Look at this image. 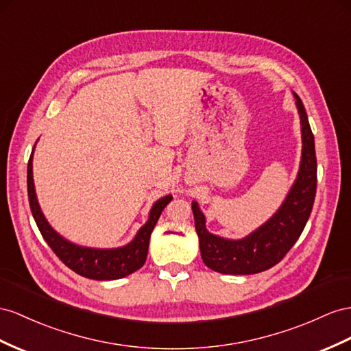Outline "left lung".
I'll list each match as a JSON object with an SVG mask.
<instances>
[{
  "mask_svg": "<svg viewBox=\"0 0 351 351\" xmlns=\"http://www.w3.org/2000/svg\"><path fill=\"white\" fill-rule=\"evenodd\" d=\"M301 119V165L289 194L264 226L241 240L218 237L206 230L199 204L193 202L195 231L203 263L222 274H255L278 264L300 239L313 209L317 186V160L314 136L300 96L293 93Z\"/></svg>",
  "mask_w": 351,
  "mask_h": 351,
  "instance_id": "left-lung-1",
  "label": "left lung"
}]
</instances>
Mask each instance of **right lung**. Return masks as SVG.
<instances>
[{
  "mask_svg": "<svg viewBox=\"0 0 351 351\" xmlns=\"http://www.w3.org/2000/svg\"><path fill=\"white\" fill-rule=\"evenodd\" d=\"M32 154L28 161V197L31 212L35 222H37L43 239L47 241V245L62 263L77 274L93 278V280H115V278H121L134 273L145 264L151 232L154 230L161 212H163L169 202L172 200V195H166L154 203L152 209L149 210V218L147 223L138 231L136 237L129 245L115 249H93L78 246L59 236L50 227L47 219L44 218L37 195H35L32 178Z\"/></svg>",
  "mask_w": 351,
  "mask_h": 351,
  "instance_id": "1",
  "label": "right lung"
}]
</instances>
